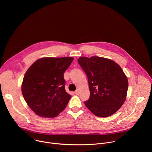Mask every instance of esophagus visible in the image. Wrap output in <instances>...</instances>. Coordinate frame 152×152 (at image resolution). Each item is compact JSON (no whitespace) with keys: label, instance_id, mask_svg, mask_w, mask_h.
<instances>
[{"label":"esophagus","instance_id":"34e87169","mask_svg":"<svg viewBox=\"0 0 152 152\" xmlns=\"http://www.w3.org/2000/svg\"><path fill=\"white\" fill-rule=\"evenodd\" d=\"M75 94L76 95H78V94H79V90H76V91H75Z\"/></svg>","mask_w":152,"mask_h":152}]
</instances>
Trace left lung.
Returning a JSON list of instances; mask_svg holds the SVG:
<instances>
[{
    "label": "left lung",
    "instance_id": "1",
    "mask_svg": "<svg viewBox=\"0 0 152 152\" xmlns=\"http://www.w3.org/2000/svg\"><path fill=\"white\" fill-rule=\"evenodd\" d=\"M77 61L88 80L90 96L84 102L85 106L97 117L114 114L124 103L128 89V80L121 67L99 56H82Z\"/></svg>",
    "mask_w": 152,
    "mask_h": 152
}]
</instances>
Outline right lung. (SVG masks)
Listing matches in <instances>:
<instances>
[{"mask_svg": "<svg viewBox=\"0 0 152 152\" xmlns=\"http://www.w3.org/2000/svg\"><path fill=\"white\" fill-rule=\"evenodd\" d=\"M72 57L43 58L36 61L26 71L21 91L31 109L38 115L53 118L67 105L71 96L65 90L64 73Z\"/></svg>", "mask_w": 152, "mask_h": 152, "instance_id": "obj_1", "label": "right lung"}]
</instances>
